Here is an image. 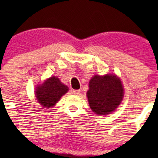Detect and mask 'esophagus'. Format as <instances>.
Listing matches in <instances>:
<instances>
[{"label": "esophagus", "mask_w": 158, "mask_h": 158, "mask_svg": "<svg viewBox=\"0 0 158 158\" xmlns=\"http://www.w3.org/2000/svg\"><path fill=\"white\" fill-rule=\"evenodd\" d=\"M71 92L73 95H78V94H79V92H80V90H74V89H72Z\"/></svg>", "instance_id": "obj_1"}]
</instances>
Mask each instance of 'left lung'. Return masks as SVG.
<instances>
[{
  "instance_id": "obj_1",
  "label": "left lung",
  "mask_w": 158,
  "mask_h": 158,
  "mask_svg": "<svg viewBox=\"0 0 158 158\" xmlns=\"http://www.w3.org/2000/svg\"><path fill=\"white\" fill-rule=\"evenodd\" d=\"M124 90L122 82L114 75L95 76L89 82L87 92L89 106L97 114H110L120 105Z\"/></svg>"
}]
</instances>
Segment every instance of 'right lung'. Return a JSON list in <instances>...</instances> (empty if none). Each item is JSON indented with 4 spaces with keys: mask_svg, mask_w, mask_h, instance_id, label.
<instances>
[{
    "mask_svg": "<svg viewBox=\"0 0 158 158\" xmlns=\"http://www.w3.org/2000/svg\"><path fill=\"white\" fill-rule=\"evenodd\" d=\"M68 90V87L61 83L59 78L52 76L43 85L37 87L36 92V99L44 107H52Z\"/></svg>",
    "mask_w": 158,
    "mask_h": 158,
    "instance_id": "add662e5",
    "label": "right lung"
}]
</instances>
